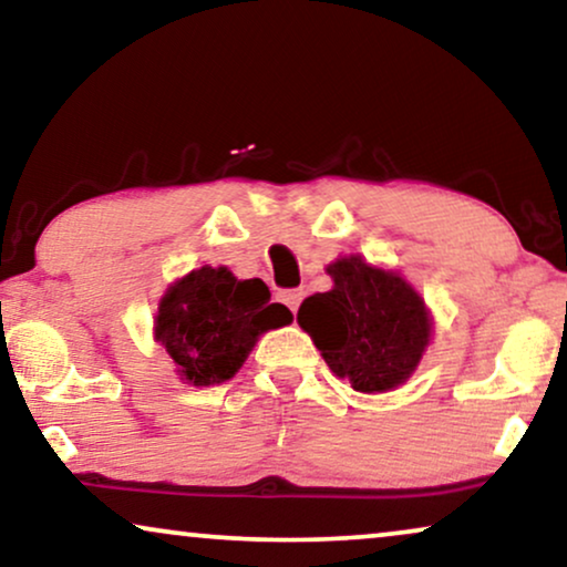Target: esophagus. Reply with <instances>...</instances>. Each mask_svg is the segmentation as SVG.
<instances>
[{
  "label": "esophagus",
  "instance_id": "esophagus-1",
  "mask_svg": "<svg viewBox=\"0 0 567 567\" xmlns=\"http://www.w3.org/2000/svg\"><path fill=\"white\" fill-rule=\"evenodd\" d=\"M278 299H281L284 305L289 307L293 315H297V309H299V305H301V299H305V291H299V289H286V291L278 293Z\"/></svg>",
  "mask_w": 567,
  "mask_h": 567
}]
</instances>
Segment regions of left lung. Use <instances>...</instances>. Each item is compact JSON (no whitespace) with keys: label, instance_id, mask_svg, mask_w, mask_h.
<instances>
[{"label":"left lung","instance_id":"1","mask_svg":"<svg viewBox=\"0 0 567 567\" xmlns=\"http://www.w3.org/2000/svg\"><path fill=\"white\" fill-rule=\"evenodd\" d=\"M332 289L301 301L297 320L332 374L359 392H390L413 374L431 340V315L405 278L361 255L330 262Z\"/></svg>","mask_w":567,"mask_h":567}]
</instances>
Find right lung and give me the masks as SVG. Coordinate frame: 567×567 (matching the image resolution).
<instances>
[{"label":"right lung","instance_id":"right-lung-1","mask_svg":"<svg viewBox=\"0 0 567 567\" xmlns=\"http://www.w3.org/2000/svg\"><path fill=\"white\" fill-rule=\"evenodd\" d=\"M293 320L270 301L260 278L231 276L204 266L169 286L154 317V338L175 361L177 374L193 386L227 382L243 367L262 332Z\"/></svg>","mask_w":567,"mask_h":567}]
</instances>
